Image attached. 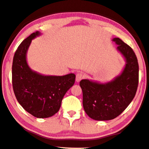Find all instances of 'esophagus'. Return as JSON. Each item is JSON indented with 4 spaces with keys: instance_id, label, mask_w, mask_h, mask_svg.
Returning <instances> with one entry per match:
<instances>
[{
    "instance_id": "obj_1",
    "label": "esophagus",
    "mask_w": 149,
    "mask_h": 149,
    "mask_svg": "<svg viewBox=\"0 0 149 149\" xmlns=\"http://www.w3.org/2000/svg\"><path fill=\"white\" fill-rule=\"evenodd\" d=\"M84 78V74L82 72H79L76 74V81L79 82Z\"/></svg>"
}]
</instances>
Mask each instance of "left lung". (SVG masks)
<instances>
[{
    "label": "left lung",
    "instance_id": "left-lung-1",
    "mask_svg": "<svg viewBox=\"0 0 149 149\" xmlns=\"http://www.w3.org/2000/svg\"><path fill=\"white\" fill-rule=\"evenodd\" d=\"M112 41L126 60L122 74L107 84L88 79L79 82L85 112L95 120H110L122 114L133 100L138 87L139 64L134 51L120 38Z\"/></svg>",
    "mask_w": 149,
    "mask_h": 149
}]
</instances>
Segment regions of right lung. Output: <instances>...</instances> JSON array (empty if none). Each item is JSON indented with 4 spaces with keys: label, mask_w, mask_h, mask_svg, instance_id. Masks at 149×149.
I'll return each instance as SVG.
<instances>
[{
    "label": "right lung",
    "mask_w": 149,
    "mask_h": 149,
    "mask_svg": "<svg viewBox=\"0 0 149 149\" xmlns=\"http://www.w3.org/2000/svg\"><path fill=\"white\" fill-rule=\"evenodd\" d=\"M39 35V31L31 34L17 47L12 63V86L25 110L36 118H46L58 112L65 93L74 84L75 75H42L29 68L27 51L32 39Z\"/></svg>",
    "instance_id": "obj_1"
}]
</instances>
